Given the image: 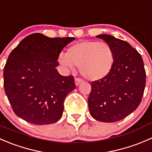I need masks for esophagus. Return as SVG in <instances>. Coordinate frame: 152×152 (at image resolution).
I'll return each mask as SVG.
<instances>
[{
    "mask_svg": "<svg viewBox=\"0 0 152 152\" xmlns=\"http://www.w3.org/2000/svg\"><path fill=\"white\" fill-rule=\"evenodd\" d=\"M75 82L76 86H79V84H80L81 83L83 82V80L80 78H75Z\"/></svg>",
    "mask_w": 152,
    "mask_h": 152,
    "instance_id": "obj_1",
    "label": "esophagus"
}]
</instances>
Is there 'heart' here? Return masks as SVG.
Wrapping results in <instances>:
<instances>
[{"label":"heart","instance_id":"obj_1","mask_svg":"<svg viewBox=\"0 0 152 152\" xmlns=\"http://www.w3.org/2000/svg\"><path fill=\"white\" fill-rule=\"evenodd\" d=\"M115 55L112 46L107 43L84 40L70 46L66 54L61 53L60 64L67 69L75 66L80 72L89 80H99L107 77L113 69Z\"/></svg>","mask_w":152,"mask_h":152}]
</instances>
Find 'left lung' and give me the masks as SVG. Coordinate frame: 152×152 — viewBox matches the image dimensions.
<instances>
[{"label":"left lung","mask_w":152,"mask_h":152,"mask_svg":"<svg viewBox=\"0 0 152 152\" xmlns=\"http://www.w3.org/2000/svg\"><path fill=\"white\" fill-rule=\"evenodd\" d=\"M97 37L112 46L115 61L109 75L91 83L88 109L97 121L116 122L130 115L140 103L146 77L143 61L126 41L109 34H99Z\"/></svg>","instance_id":"1"}]
</instances>
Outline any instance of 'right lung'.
<instances>
[{
  "instance_id": "add662e5",
  "label": "right lung",
  "mask_w": 152,
  "mask_h": 152,
  "mask_svg": "<svg viewBox=\"0 0 152 152\" xmlns=\"http://www.w3.org/2000/svg\"><path fill=\"white\" fill-rule=\"evenodd\" d=\"M75 39L34 33L10 53L4 69V86L17 116L35 125L61 119L64 100L76 86L72 75H61L56 67L62 49Z\"/></svg>"
}]
</instances>
